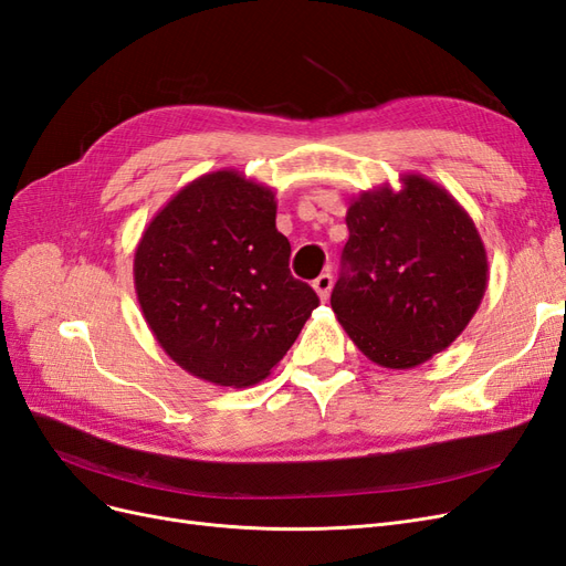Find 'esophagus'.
<instances>
[{"label": "esophagus", "mask_w": 566, "mask_h": 566, "mask_svg": "<svg viewBox=\"0 0 566 566\" xmlns=\"http://www.w3.org/2000/svg\"><path fill=\"white\" fill-rule=\"evenodd\" d=\"M313 289H315L317 296H319L322 301H327V298H329V292H332V274H329V272H322L319 277L313 282Z\"/></svg>", "instance_id": "obj_1"}]
</instances>
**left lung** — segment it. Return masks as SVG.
Segmentation results:
<instances>
[{"label":"left lung","instance_id":"left-lung-1","mask_svg":"<svg viewBox=\"0 0 566 566\" xmlns=\"http://www.w3.org/2000/svg\"><path fill=\"white\" fill-rule=\"evenodd\" d=\"M350 199L348 241L332 311L369 360L410 369L470 325L489 258L470 213L424 175H402Z\"/></svg>","mask_w":566,"mask_h":566}]
</instances>
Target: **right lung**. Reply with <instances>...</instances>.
<instances>
[{
	"label": "right lung",
	"instance_id": "1",
	"mask_svg": "<svg viewBox=\"0 0 566 566\" xmlns=\"http://www.w3.org/2000/svg\"><path fill=\"white\" fill-rule=\"evenodd\" d=\"M270 187L237 170L197 177L160 208L135 251L144 319L170 360L218 386L263 381L319 305L292 277Z\"/></svg>",
	"mask_w": 566,
	"mask_h": 566
}]
</instances>
